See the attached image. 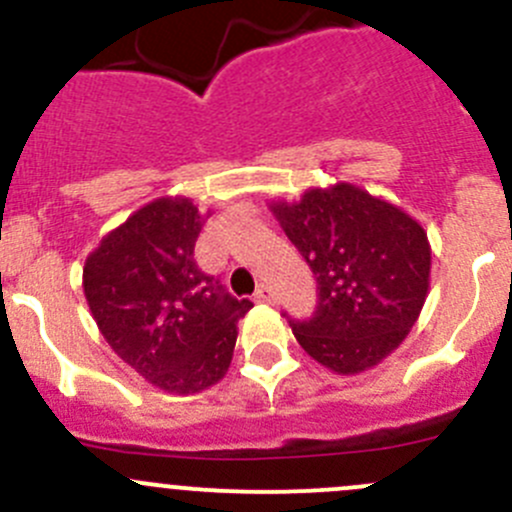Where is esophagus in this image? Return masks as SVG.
<instances>
[{"instance_id": "34e87169", "label": "esophagus", "mask_w": 512, "mask_h": 512, "mask_svg": "<svg viewBox=\"0 0 512 512\" xmlns=\"http://www.w3.org/2000/svg\"><path fill=\"white\" fill-rule=\"evenodd\" d=\"M255 302H275V292H272V287L262 285L260 289H257Z\"/></svg>"}]
</instances>
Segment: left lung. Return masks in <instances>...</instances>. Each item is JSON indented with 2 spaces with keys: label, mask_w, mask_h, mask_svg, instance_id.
Segmentation results:
<instances>
[{
  "label": "left lung",
  "mask_w": 512,
  "mask_h": 512,
  "mask_svg": "<svg viewBox=\"0 0 512 512\" xmlns=\"http://www.w3.org/2000/svg\"><path fill=\"white\" fill-rule=\"evenodd\" d=\"M317 277V312L289 322L299 347L342 376L374 369L409 337L431 285L426 230L396 205L337 183L272 203Z\"/></svg>",
  "instance_id": "1"
}]
</instances>
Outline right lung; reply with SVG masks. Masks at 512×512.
Returning a JSON list of instances; mask_svg holds the SVG:
<instances>
[{
	"mask_svg": "<svg viewBox=\"0 0 512 512\" xmlns=\"http://www.w3.org/2000/svg\"><path fill=\"white\" fill-rule=\"evenodd\" d=\"M190 198H158L108 232L86 257L84 294L98 332L131 369L168 394H198L227 374L235 299L195 262L205 218Z\"/></svg>",
	"mask_w": 512,
	"mask_h": 512,
	"instance_id": "obj_1",
	"label": "right lung"
}]
</instances>
